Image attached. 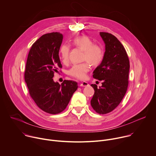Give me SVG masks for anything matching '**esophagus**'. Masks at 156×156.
Masks as SVG:
<instances>
[{
    "label": "esophagus",
    "instance_id": "1",
    "mask_svg": "<svg viewBox=\"0 0 156 156\" xmlns=\"http://www.w3.org/2000/svg\"><path fill=\"white\" fill-rule=\"evenodd\" d=\"M89 84H88V83H87V82H86V81H83V82H81V83H80V86H83V87H86V86H87Z\"/></svg>",
    "mask_w": 156,
    "mask_h": 156
}]
</instances>
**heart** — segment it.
Returning <instances> with one entry per match:
<instances>
[{
    "label": "heart",
    "instance_id": "heart-1",
    "mask_svg": "<svg viewBox=\"0 0 156 156\" xmlns=\"http://www.w3.org/2000/svg\"><path fill=\"white\" fill-rule=\"evenodd\" d=\"M72 44L76 48L83 51V60H87L91 65L96 66L99 65L103 59L104 51L102 48L94 44L93 40L87 36H80L75 38ZM70 48L68 45L63 44L59 49V57L63 63H66L69 59ZM88 62L75 64L69 70V74L78 79H84L87 72L90 70Z\"/></svg>",
    "mask_w": 156,
    "mask_h": 156
}]
</instances>
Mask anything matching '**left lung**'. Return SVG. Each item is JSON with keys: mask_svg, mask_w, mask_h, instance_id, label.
Wrapping results in <instances>:
<instances>
[{"mask_svg": "<svg viewBox=\"0 0 156 156\" xmlns=\"http://www.w3.org/2000/svg\"><path fill=\"white\" fill-rule=\"evenodd\" d=\"M105 44L103 59L93 72V78L102 81V86H91L94 94L91 105L99 114L112 112L120 103L128 85L129 62L121 42L114 35L101 32Z\"/></svg>", "mask_w": 156, "mask_h": 156, "instance_id": "left-lung-1", "label": "left lung"}]
</instances>
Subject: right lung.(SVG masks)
I'll return each instance as SVG.
<instances>
[{
  "instance_id": "1",
  "label": "right lung",
  "mask_w": 156,
  "mask_h": 156,
  "mask_svg": "<svg viewBox=\"0 0 156 156\" xmlns=\"http://www.w3.org/2000/svg\"><path fill=\"white\" fill-rule=\"evenodd\" d=\"M62 34L55 32L40 37L29 52L25 80L30 94L36 105L51 114L62 112L69 104L78 83L64 80L60 84L53 80L54 72L62 66L58 55Z\"/></svg>"
}]
</instances>
